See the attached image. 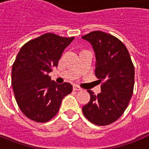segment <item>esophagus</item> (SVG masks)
<instances>
[{
    "label": "esophagus",
    "instance_id": "esophagus-1",
    "mask_svg": "<svg viewBox=\"0 0 149 149\" xmlns=\"http://www.w3.org/2000/svg\"><path fill=\"white\" fill-rule=\"evenodd\" d=\"M73 89H74V90H75V91H81V90H82V89H81V87H79V86H76V85H74V86H73Z\"/></svg>",
    "mask_w": 149,
    "mask_h": 149
}]
</instances>
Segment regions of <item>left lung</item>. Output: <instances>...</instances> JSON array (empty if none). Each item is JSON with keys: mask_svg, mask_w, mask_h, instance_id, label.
<instances>
[{"mask_svg": "<svg viewBox=\"0 0 149 149\" xmlns=\"http://www.w3.org/2000/svg\"><path fill=\"white\" fill-rule=\"evenodd\" d=\"M93 46L95 55V76L101 93L91 90L90 101L82 107L86 119L97 125H107L123 114L134 91V67L125 45L113 36L93 31L82 36Z\"/></svg>", "mask_w": 149, "mask_h": 149, "instance_id": "1", "label": "left lung"}]
</instances>
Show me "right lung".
I'll return each instance as SVG.
<instances>
[{"mask_svg": "<svg viewBox=\"0 0 149 149\" xmlns=\"http://www.w3.org/2000/svg\"><path fill=\"white\" fill-rule=\"evenodd\" d=\"M74 38L43 34L29 41L18 52L12 68V86L22 112L37 122L51 120L59 111L63 98L70 94L69 83L58 84L48 74Z\"/></svg>", "mask_w": 149, "mask_h": 149, "instance_id": "right-lung-1", "label": "right lung"}]
</instances>
